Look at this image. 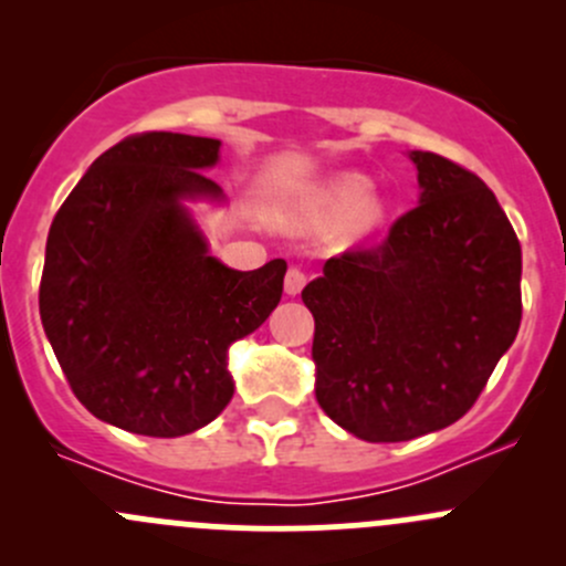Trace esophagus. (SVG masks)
Masks as SVG:
<instances>
[{
  "label": "esophagus",
  "mask_w": 566,
  "mask_h": 566,
  "mask_svg": "<svg viewBox=\"0 0 566 566\" xmlns=\"http://www.w3.org/2000/svg\"><path fill=\"white\" fill-rule=\"evenodd\" d=\"M306 284V273L301 268H290L287 276H284V293L287 295H298Z\"/></svg>",
  "instance_id": "1"
}]
</instances>
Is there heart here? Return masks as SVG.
<instances>
[{
    "instance_id": "heart-1",
    "label": "heart",
    "mask_w": 566,
    "mask_h": 566,
    "mask_svg": "<svg viewBox=\"0 0 566 566\" xmlns=\"http://www.w3.org/2000/svg\"><path fill=\"white\" fill-rule=\"evenodd\" d=\"M298 213L317 224H339L347 221L353 235H367L384 221V205L373 197V186L361 175H339L312 188L298 202Z\"/></svg>"
}]
</instances>
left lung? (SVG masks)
<instances>
[{"instance_id": "1", "label": "left lung", "mask_w": 566, "mask_h": 566, "mask_svg": "<svg viewBox=\"0 0 566 566\" xmlns=\"http://www.w3.org/2000/svg\"><path fill=\"white\" fill-rule=\"evenodd\" d=\"M419 205L378 247L331 256L301 293L315 317V394L369 443H397L471 410L521 328V243L495 193L410 150Z\"/></svg>"}]
</instances>
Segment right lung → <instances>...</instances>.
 <instances>
[{"instance_id": "add662e5", "label": "right lung", "mask_w": 566, "mask_h": 566, "mask_svg": "<svg viewBox=\"0 0 566 566\" xmlns=\"http://www.w3.org/2000/svg\"><path fill=\"white\" fill-rule=\"evenodd\" d=\"M219 139L150 130L108 147L51 221L40 319L78 402L106 424L177 438L232 399L227 350L282 301L287 262L232 271L186 202H224L205 175Z\"/></svg>"}]
</instances>
